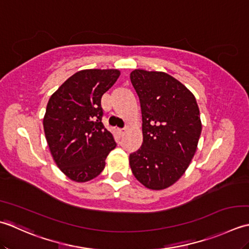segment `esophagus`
<instances>
[{
    "mask_svg": "<svg viewBox=\"0 0 249 249\" xmlns=\"http://www.w3.org/2000/svg\"><path fill=\"white\" fill-rule=\"evenodd\" d=\"M118 133H119V135L123 136V135L125 133V129H124V128H120V129H118Z\"/></svg>",
    "mask_w": 249,
    "mask_h": 249,
    "instance_id": "obj_1",
    "label": "esophagus"
}]
</instances>
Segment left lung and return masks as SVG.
Returning <instances> with one entry per match:
<instances>
[{
  "mask_svg": "<svg viewBox=\"0 0 249 249\" xmlns=\"http://www.w3.org/2000/svg\"><path fill=\"white\" fill-rule=\"evenodd\" d=\"M132 86L142 110L143 144L129 157L132 173L153 190L178 180L196 154L202 124L195 95L163 72L134 70Z\"/></svg>",
  "mask_w": 249,
  "mask_h": 249,
  "instance_id": "8db88e82",
  "label": "left lung"
}]
</instances>
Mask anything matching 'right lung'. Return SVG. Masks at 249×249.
I'll list each match as a JSON object with an SVG mask.
<instances>
[{
    "label": "right lung",
    "instance_id": "obj_1",
    "mask_svg": "<svg viewBox=\"0 0 249 249\" xmlns=\"http://www.w3.org/2000/svg\"><path fill=\"white\" fill-rule=\"evenodd\" d=\"M118 70H83L50 96L43 120L50 153L59 169L74 181L93 179L116 147L102 124V95L118 79Z\"/></svg>",
    "mask_w": 249,
    "mask_h": 249
}]
</instances>
